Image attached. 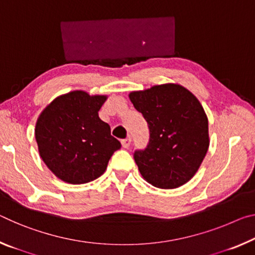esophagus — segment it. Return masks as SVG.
I'll return each instance as SVG.
<instances>
[{
    "instance_id": "esophagus-1",
    "label": "esophagus",
    "mask_w": 255,
    "mask_h": 255,
    "mask_svg": "<svg viewBox=\"0 0 255 255\" xmlns=\"http://www.w3.org/2000/svg\"><path fill=\"white\" fill-rule=\"evenodd\" d=\"M130 143H131L130 137H127V138L121 140V145H123L124 148H128L129 146H130Z\"/></svg>"
}]
</instances>
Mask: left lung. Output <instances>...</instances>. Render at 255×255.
I'll return each mask as SVG.
<instances>
[{
	"instance_id": "8db88e82",
	"label": "left lung",
	"mask_w": 255,
	"mask_h": 255,
	"mask_svg": "<svg viewBox=\"0 0 255 255\" xmlns=\"http://www.w3.org/2000/svg\"><path fill=\"white\" fill-rule=\"evenodd\" d=\"M149 129V142L134 159L143 178L172 189L191 180L207 154L208 117L200 101L178 84L155 85L129 93Z\"/></svg>"
}]
</instances>
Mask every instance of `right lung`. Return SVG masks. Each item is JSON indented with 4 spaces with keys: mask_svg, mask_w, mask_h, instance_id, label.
<instances>
[{
    "mask_svg": "<svg viewBox=\"0 0 255 255\" xmlns=\"http://www.w3.org/2000/svg\"><path fill=\"white\" fill-rule=\"evenodd\" d=\"M107 99L72 91L54 99L39 115L35 127L39 155L59 179L79 185L99 178L121 147L99 117Z\"/></svg>",
    "mask_w": 255,
    "mask_h": 255,
    "instance_id": "right-lung-1",
    "label": "right lung"
}]
</instances>
